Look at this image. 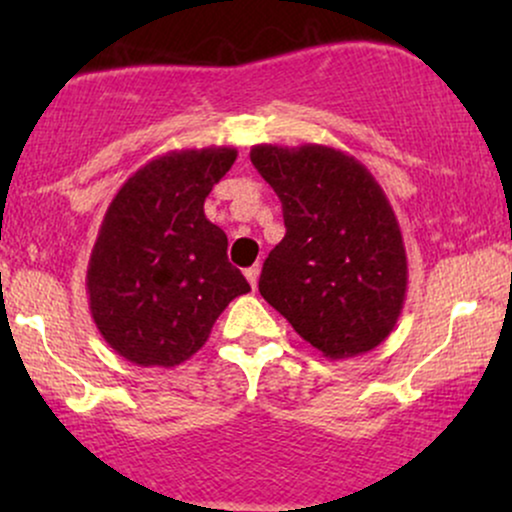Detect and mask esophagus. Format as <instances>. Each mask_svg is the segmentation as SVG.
Masks as SVG:
<instances>
[{
	"label": "esophagus",
	"mask_w": 512,
	"mask_h": 512,
	"mask_svg": "<svg viewBox=\"0 0 512 512\" xmlns=\"http://www.w3.org/2000/svg\"><path fill=\"white\" fill-rule=\"evenodd\" d=\"M245 279L250 281L252 289H257V279H260V264H252L250 269H245Z\"/></svg>",
	"instance_id": "34e87169"
}]
</instances>
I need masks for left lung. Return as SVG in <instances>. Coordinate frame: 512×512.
<instances>
[{"instance_id": "left-lung-1", "label": "left lung", "mask_w": 512, "mask_h": 512, "mask_svg": "<svg viewBox=\"0 0 512 512\" xmlns=\"http://www.w3.org/2000/svg\"><path fill=\"white\" fill-rule=\"evenodd\" d=\"M281 199L286 236L264 260L262 298L322 356H361L395 330L407 250L383 187L363 163L322 144L250 151Z\"/></svg>"}]
</instances>
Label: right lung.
I'll list each match as a JSON object with an SVG mask.
<instances>
[{
    "instance_id": "right-lung-1",
    "label": "right lung",
    "mask_w": 512,
    "mask_h": 512,
    "mask_svg": "<svg viewBox=\"0 0 512 512\" xmlns=\"http://www.w3.org/2000/svg\"><path fill=\"white\" fill-rule=\"evenodd\" d=\"M236 156L233 146L168 151L139 168L105 211L88 260V308L129 363L180 366L226 305L250 291L228 262L226 233L204 216V199Z\"/></svg>"
}]
</instances>
